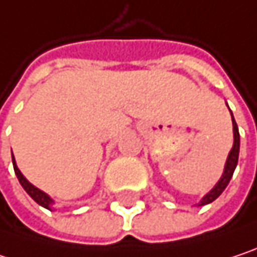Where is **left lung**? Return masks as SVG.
Returning <instances> with one entry per match:
<instances>
[{
	"mask_svg": "<svg viewBox=\"0 0 257 257\" xmlns=\"http://www.w3.org/2000/svg\"><path fill=\"white\" fill-rule=\"evenodd\" d=\"M232 114V113H231ZM232 126H233V146H232L231 152L228 155V159H226V165H225V171L222 174V179L217 181V184L201 199L199 205H205V204H210L213 202L214 199H217L220 196V193L226 189L228 183L231 181L232 174L236 168V164H238V155H239V132H238V126H236V122L233 120V116H232Z\"/></svg>",
	"mask_w": 257,
	"mask_h": 257,
	"instance_id": "1",
	"label": "left lung"
}]
</instances>
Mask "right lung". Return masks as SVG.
Masks as SVG:
<instances>
[{
  "instance_id": "right-lung-1",
  "label": "right lung",
  "mask_w": 257,
  "mask_h": 257,
  "mask_svg": "<svg viewBox=\"0 0 257 257\" xmlns=\"http://www.w3.org/2000/svg\"><path fill=\"white\" fill-rule=\"evenodd\" d=\"M12 159H13V168H15V173H16V176H18V180H19V183L22 184V187L26 190V193L38 204V205H41V207H44V208H47V210H52V204H53V199L47 195V193H44L43 190H40L38 187H35L34 184H31L28 180L24 177V174L21 173V170L18 168V165H16V161H15V156L12 155Z\"/></svg>"
}]
</instances>
